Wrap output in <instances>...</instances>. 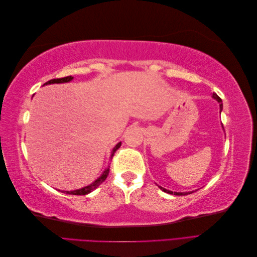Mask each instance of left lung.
<instances>
[{
	"instance_id": "1",
	"label": "left lung",
	"mask_w": 257,
	"mask_h": 257,
	"mask_svg": "<svg viewBox=\"0 0 257 257\" xmlns=\"http://www.w3.org/2000/svg\"><path fill=\"white\" fill-rule=\"evenodd\" d=\"M213 98H215L216 100H217V102H219L220 103V108H221V111H222V109H223V104H222V99L219 97V96H217L216 94H215V93H213ZM159 188L162 190V191H164L165 193H168V194H174V195H179V196H180V195H185V194H186V195H188V194H191L192 192H188V193H180V192H172V191H169V190H166V189H164V188H162V186H159Z\"/></svg>"
}]
</instances>
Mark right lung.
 I'll return each instance as SVG.
<instances>
[{"instance_id": "1", "label": "right lung", "mask_w": 257, "mask_h": 257, "mask_svg": "<svg viewBox=\"0 0 257 257\" xmlns=\"http://www.w3.org/2000/svg\"><path fill=\"white\" fill-rule=\"evenodd\" d=\"M72 79H73V77H72V76H67V77H63V78L51 79V80H49V81L46 82L45 84L68 82V81H71ZM120 146H121V143H119L118 145H115V146H114V148H113L112 151H111V159H112V157H113L114 152H115L116 150H118L119 148H120ZM108 174H109V168L105 169V172L102 174V176H100L98 179H96V180H95L94 182H93V183H91L90 185H87V186H84V188H82V189H79V190H75V191H63V193H66V194H71V195H87V194L91 193L93 190H95V189L97 188V186H98L100 183L104 182V181L106 180V178H107Z\"/></svg>"}]
</instances>
